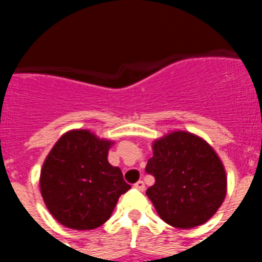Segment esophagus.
Returning <instances> with one entry per match:
<instances>
[{
  "label": "esophagus",
  "mask_w": 262,
  "mask_h": 262,
  "mask_svg": "<svg viewBox=\"0 0 262 262\" xmlns=\"http://www.w3.org/2000/svg\"><path fill=\"white\" fill-rule=\"evenodd\" d=\"M135 188H136V189H139V191H144V182L143 181H137L136 184H135Z\"/></svg>",
  "instance_id": "1"
}]
</instances>
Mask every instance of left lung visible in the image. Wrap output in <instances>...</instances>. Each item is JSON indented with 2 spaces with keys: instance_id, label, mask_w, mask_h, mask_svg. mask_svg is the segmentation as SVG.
<instances>
[{
  "instance_id": "8db88e82",
  "label": "left lung",
  "mask_w": 262,
  "mask_h": 262,
  "mask_svg": "<svg viewBox=\"0 0 262 262\" xmlns=\"http://www.w3.org/2000/svg\"><path fill=\"white\" fill-rule=\"evenodd\" d=\"M146 171L156 178L146 195L165 223L193 229L206 223L227 193V174L214 148L187 130L156 139Z\"/></svg>"
}]
</instances>
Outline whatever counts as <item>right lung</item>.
<instances>
[{"mask_svg":"<svg viewBox=\"0 0 262 262\" xmlns=\"http://www.w3.org/2000/svg\"><path fill=\"white\" fill-rule=\"evenodd\" d=\"M115 140L88 129L66 132L40 170L39 187L46 208L64 227L92 230L111 217L118 199L130 189L119 167L109 164Z\"/></svg>","mask_w":262,"mask_h":262,"instance_id":"1","label":"right lung"}]
</instances>
